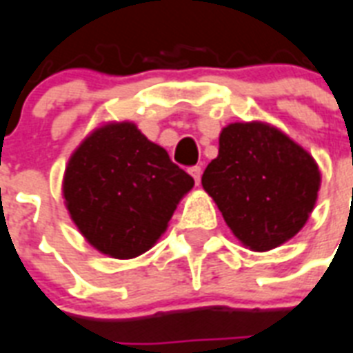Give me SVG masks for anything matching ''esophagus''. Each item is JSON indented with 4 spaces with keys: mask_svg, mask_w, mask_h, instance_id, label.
Wrapping results in <instances>:
<instances>
[{
    "mask_svg": "<svg viewBox=\"0 0 353 353\" xmlns=\"http://www.w3.org/2000/svg\"><path fill=\"white\" fill-rule=\"evenodd\" d=\"M188 172H190V176L194 177L196 185H199V181H201V166H190Z\"/></svg>",
    "mask_w": 353,
    "mask_h": 353,
    "instance_id": "obj_1",
    "label": "esophagus"
}]
</instances>
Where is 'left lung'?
Segmentation results:
<instances>
[{
	"label": "left lung",
	"mask_w": 353,
	"mask_h": 353,
	"mask_svg": "<svg viewBox=\"0 0 353 353\" xmlns=\"http://www.w3.org/2000/svg\"><path fill=\"white\" fill-rule=\"evenodd\" d=\"M201 185L243 245L269 251L304 227L321 174L312 155L276 128L234 122L221 130Z\"/></svg>",
	"instance_id": "1"
}]
</instances>
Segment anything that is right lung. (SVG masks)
I'll list each match as a JSON object with an SVG mask.
<instances>
[{
	"mask_svg": "<svg viewBox=\"0 0 353 353\" xmlns=\"http://www.w3.org/2000/svg\"><path fill=\"white\" fill-rule=\"evenodd\" d=\"M192 187V177L132 122L95 130L63 176V198L79 231L113 258L148 251Z\"/></svg>",
	"mask_w": 353,
	"mask_h": 353,
	"instance_id": "add662e5",
	"label": "right lung"
}]
</instances>
